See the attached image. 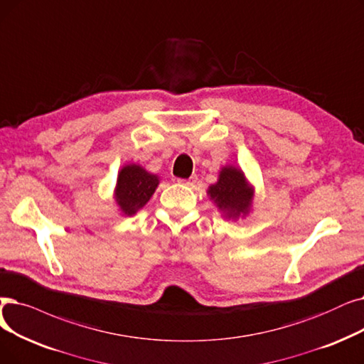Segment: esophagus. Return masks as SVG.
<instances>
[{
  "mask_svg": "<svg viewBox=\"0 0 364 364\" xmlns=\"http://www.w3.org/2000/svg\"><path fill=\"white\" fill-rule=\"evenodd\" d=\"M196 181H198V177H196V176H192L191 178H187V180H178V183H180V184L187 186V187H192Z\"/></svg>",
  "mask_w": 364,
  "mask_h": 364,
  "instance_id": "esophagus-1",
  "label": "esophagus"
}]
</instances>
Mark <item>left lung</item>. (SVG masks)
Here are the masks:
<instances>
[{"label": "left lung", "instance_id": "8db88e82", "mask_svg": "<svg viewBox=\"0 0 364 364\" xmlns=\"http://www.w3.org/2000/svg\"><path fill=\"white\" fill-rule=\"evenodd\" d=\"M207 193L223 217L238 220L250 214L255 187L248 183L241 168L226 165L220 169L217 183L208 187Z\"/></svg>", "mask_w": 364, "mask_h": 364}]
</instances>
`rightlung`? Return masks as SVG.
Returning <instances> with one entry per match:
<instances>
[{"label":"right lung","instance_id":"obj_1","mask_svg":"<svg viewBox=\"0 0 364 364\" xmlns=\"http://www.w3.org/2000/svg\"><path fill=\"white\" fill-rule=\"evenodd\" d=\"M159 177L141 165H124L117 176L114 200L122 215H134L150 200L159 186Z\"/></svg>","mask_w":364,"mask_h":364}]
</instances>
